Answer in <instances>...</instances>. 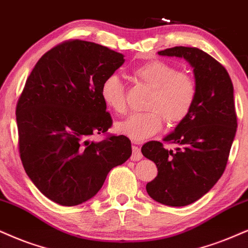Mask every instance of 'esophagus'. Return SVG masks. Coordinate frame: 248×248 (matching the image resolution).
<instances>
[{"label":"esophagus","instance_id":"1","mask_svg":"<svg viewBox=\"0 0 248 248\" xmlns=\"http://www.w3.org/2000/svg\"><path fill=\"white\" fill-rule=\"evenodd\" d=\"M142 158V154L141 151L138 146H133L132 147V155H131V160L132 161H139Z\"/></svg>","mask_w":248,"mask_h":248}]
</instances>
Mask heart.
<instances>
[{
  "label": "heart",
  "mask_w": 248,
  "mask_h": 248,
  "mask_svg": "<svg viewBox=\"0 0 248 248\" xmlns=\"http://www.w3.org/2000/svg\"><path fill=\"white\" fill-rule=\"evenodd\" d=\"M133 77L152 88L146 109L134 112L116 124V131L132 141H145L168 124H178L187 117L197 99V86L187 73L178 72L171 64L153 60L134 68ZM100 95L107 108L116 114L126 109V90L117 75L105 78L100 87Z\"/></svg>",
  "instance_id": "b5f03b06"
}]
</instances>
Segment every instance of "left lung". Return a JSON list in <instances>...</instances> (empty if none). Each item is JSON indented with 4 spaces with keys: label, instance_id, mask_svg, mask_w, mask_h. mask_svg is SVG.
<instances>
[{
    "label": "left lung",
    "instance_id": "1",
    "mask_svg": "<svg viewBox=\"0 0 248 248\" xmlns=\"http://www.w3.org/2000/svg\"><path fill=\"white\" fill-rule=\"evenodd\" d=\"M157 54L191 64L197 99L187 117L163 139L179 145L176 152L160 141L142 146L143 156L157 167V176L146 189L157 202L183 207L203 197L224 172L237 131L233 85L224 66L198 48L180 46Z\"/></svg>",
    "mask_w": 248,
    "mask_h": 248
}]
</instances>
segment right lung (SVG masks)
I'll return each instance as SVG.
<instances>
[{"label":"right lung","mask_w":248,"mask_h":248,"mask_svg":"<svg viewBox=\"0 0 248 248\" xmlns=\"http://www.w3.org/2000/svg\"><path fill=\"white\" fill-rule=\"evenodd\" d=\"M124 55L69 40L47 51L27 78L16 107L20 160L40 192L62 206L93 198L112 168L132 154L125 136L92 141L112 119L100 95Z\"/></svg>","instance_id":"obj_1"}]
</instances>
